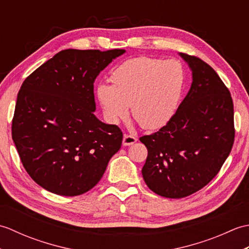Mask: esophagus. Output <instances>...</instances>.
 I'll use <instances>...</instances> for the list:
<instances>
[{"label": "esophagus", "mask_w": 249, "mask_h": 249, "mask_svg": "<svg viewBox=\"0 0 249 249\" xmlns=\"http://www.w3.org/2000/svg\"><path fill=\"white\" fill-rule=\"evenodd\" d=\"M135 142H137L136 137L130 136V135H124V137H123V145H125V146L131 145V144H134Z\"/></svg>", "instance_id": "34e87169"}]
</instances>
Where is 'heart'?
<instances>
[{
	"instance_id": "1",
	"label": "heart",
	"mask_w": 249,
	"mask_h": 249,
	"mask_svg": "<svg viewBox=\"0 0 249 249\" xmlns=\"http://www.w3.org/2000/svg\"><path fill=\"white\" fill-rule=\"evenodd\" d=\"M183 79L177 61L139 56L116 67L111 75L113 84L99 83L96 94L110 123L125 119L130 106L131 114L142 127L156 129L176 112Z\"/></svg>"
}]
</instances>
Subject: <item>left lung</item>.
I'll use <instances>...</instances> for the list:
<instances>
[{"mask_svg": "<svg viewBox=\"0 0 249 249\" xmlns=\"http://www.w3.org/2000/svg\"><path fill=\"white\" fill-rule=\"evenodd\" d=\"M193 82L177 112L157 133L140 141L147 149L142 176L152 192L178 199L216 177L234 142L233 102L219 76L201 59L179 53Z\"/></svg>", "mask_w": 249, "mask_h": 249, "instance_id": "left-lung-1", "label": "left lung"}]
</instances>
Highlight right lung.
Masks as SVG:
<instances>
[{"label":"right lung","instance_id":"1","mask_svg":"<svg viewBox=\"0 0 249 249\" xmlns=\"http://www.w3.org/2000/svg\"><path fill=\"white\" fill-rule=\"evenodd\" d=\"M124 52L63 50L21 86L13 140L26 172L48 192L66 197L89 192L120 150L121 129L94 114V81Z\"/></svg>","mask_w":249,"mask_h":249}]
</instances>
